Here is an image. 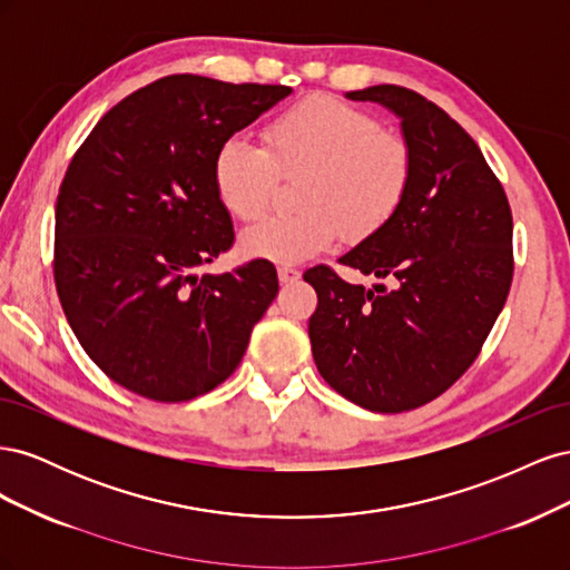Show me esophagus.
Returning a JSON list of instances; mask_svg holds the SVG:
<instances>
[{
    "mask_svg": "<svg viewBox=\"0 0 570 570\" xmlns=\"http://www.w3.org/2000/svg\"><path fill=\"white\" fill-rule=\"evenodd\" d=\"M278 278H281L283 285H292V283H297L302 278V271L292 268V266H281L278 268Z\"/></svg>",
    "mask_w": 570,
    "mask_h": 570,
    "instance_id": "1",
    "label": "esophagus"
}]
</instances>
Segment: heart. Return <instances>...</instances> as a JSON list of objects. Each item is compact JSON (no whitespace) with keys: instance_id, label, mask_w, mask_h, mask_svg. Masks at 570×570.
Returning a JSON list of instances; mask_svg holds the SVG:
<instances>
[{"instance_id":"obj_1","label":"heart","mask_w":570,"mask_h":570,"mask_svg":"<svg viewBox=\"0 0 570 570\" xmlns=\"http://www.w3.org/2000/svg\"><path fill=\"white\" fill-rule=\"evenodd\" d=\"M411 170L404 137L316 95L271 120L262 147L237 135L220 142L212 174L220 204L239 220L268 209L278 178H302L295 193L302 212L268 216L239 237L247 256L292 266L333 247L340 233L361 243L383 230L409 193Z\"/></svg>"}]
</instances>
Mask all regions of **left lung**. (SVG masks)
Listing matches in <instances>:
<instances>
[{
    "mask_svg": "<svg viewBox=\"0 0 570 570\" xmlns=\"http://www.w3.org/2000/svg\"><path fill=\"white\" fill-rule=\"evenodd\" d=\"M400 118L411 185L383 230L337 262L387 285H352L314 266L308 340L323 381L377 413L428 404L469 368L504 308L513 220L504 187L454 118L400 85L344 95Z\"/></svg>",
    "mask_w": 570,
    "mask_h": 570,
    "instance_id": "1",
    "label": "left lung"
}]
</instances>
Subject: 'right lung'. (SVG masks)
Here are the masks:
<instances>
[{
    "mask_svg": "<svg viewBox=\"0 0 570 570\" xmlns=\"http://www.w3.org/2000/svg\"><path fill=\"white\" fill-rule=\"evenodd\" d=\"M289 92L168 76L118 101L76 151L55 209V283L68 325L114 383L187 402L243 361L278 273L254 258L199 275L235 237L212 168L220 142Z\"/></svg>",
    "mask_w": 570,
    "mask_h": 570,
    "instance_id": "add662e5",
    "label": "right lung"
}]
</instances>
